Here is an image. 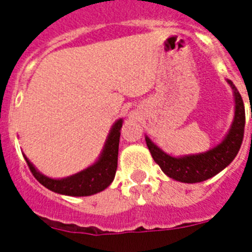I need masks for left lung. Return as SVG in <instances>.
I'll return each instance as SVG.
<instances>
[{"label": "left lung", "instance_id": "1", "mask_svg": "<svg viewBox=\"0 0 252 252\" xmlns=\"http://www.w3.org/2000/svg\"><path fill=\"white\" fill-rule=\"evenodd\" d=\"M233 91L235 98V116L230 130L227 131L220 144L204 153L189 154L182 157H173L154 144L150 137L145 136L146 145L151 153L154 161L171 179L182 183H199L215 177L228 166L235 159L244 139L245 107L241 94L235 84L226 79Z\"/></svg>", "mask_w": 252, "mask_h": 252}]
</instances>
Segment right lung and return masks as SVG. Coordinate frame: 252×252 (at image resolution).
Returning a JSON list of instances; mask_svg holds the SVG:
<instances>
[{
	"label": "right lung",
	"mask_w": 252,
	"mask_h": 252,
	"mask_svg": "<svg viewBox=\"0 0 252 252\" xmlns=\"http://www.w3.org/2000/svg\"><path fill=\"white\" fill-rule=\"evenodd\" d=\"M122 122L124 120L119 119L112 125L98 159L88 168L69 177L60 178V179L46 177L35 168L34 164L25 155L24 158L37 182L43 184L45 188L50 189L51 192L70 195V197L93 195L104 190L115 179L116 170H117L120 135H121L120 130L122 127Z\"/></svg>",
	"instance_id": "right-lung-1"
}]
</instances>
